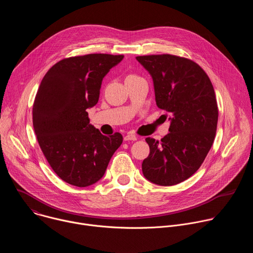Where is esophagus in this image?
Returning <instances> with one entry per match:
<instances>
[{
	"mask_svg": "<svg viewBox=\"0 0 253 253\" xmlns=\"http://www.w3.org/2000/svg\"><path fill=\"white\" fill-rule=\"evenodd\" d=\"M124 140L125 141H135V140H137V137L133 134H127L124 136Z\"/></svg>",
	"mask_w": 253,
	"mask_h": 253,
	"instance_id": "obj_1",
	"label": "esophagus"
}]
</instances>
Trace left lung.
Wrapping results in <instances>:
<instances>
[{
    "instance_id": "left-lung-1",
    "label": "left lung",
    "mask_w": 253,
    "mask_h": 253,
    "mask_svg": "<svg viewBox=\"0 0 253 253\" xmlns=\"http://www.w3.org/2000/svg\"><path fill=\"white\" fill-rule=\"evenodd\" d=\"M136 59L152 77L156 105L171 115L166 136L145 139L150 153L143 175L157 185H175L199 169L212 146L218 121L215 92L204 70L189 59L169 54Z\"/></svg>"
}]
</instances>
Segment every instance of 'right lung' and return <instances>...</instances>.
<instances>
[{
  "label": "right lung",
  "instance_id": "add662e5",
  "mask_svg": "<svg viewBox=\"0 0 253 253\" xmlns=\"http://www.w3.org/2000/svg\"><path fill=\"white\" fill-rule=\"evenodd\" d=\"M123 55L88 54L56 63L44 76L33 105V126L44 156L65 182L90 186L103 177L123 137L105 136L90 124L103 78Z\"/></svg>",
  "mask_w": 253,
  "mask_h": 253
}]
</instances>
